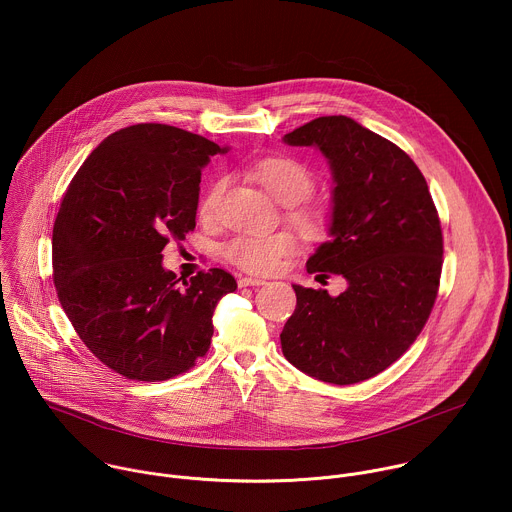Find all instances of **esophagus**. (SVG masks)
I'll return each mask as SVG.
<instances>
[{"label": "esophagus", "mask_w": 512, "mask_h": 512, "mask_svg": "<svg viewBox=\"0 0 512 512\" xmlns=\"http://www.w3.org/2000/svg\"><path fill=\"white\" fill-rule=\"evenodd\" d=\"M249 285H265V279H261V277H239V287H249Z\"/></svg>", "instance_id": "1"}]
</instances>
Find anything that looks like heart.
Wrapping results in <instances>:
<instances>
[{
  "label": "heart",
  "instance_id": "1",
  "mask_svg": "<svg viewBox=\"0 0 512 512\" xmlns=\"http://www.w3.org/2000/svg\"><path fill=\"white\" fill-rule=\"evenodd\" d=\"M257 182L285 206L300 204L314 190L312 172L291 158L275 156L261 160L253 170ZM225 182H214L200 202V214L206 218L212 214L218 196H221ZM289 218L298 229L312 235L320 229V216L314 210L300 208L291 210ZM296 237L287 231H277L269 235H237L225 243L223 255L229 263L251 271V273H271L281 261L296 251Z\"/></svg>",
  "mask_w": 512,
  "mask_h": 512
}]
</instances>
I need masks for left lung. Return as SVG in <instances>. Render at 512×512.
Here are the masks:
<instances>
[{
    "instance_id": "8db88e82",
    "label": "left lung",
    "mask_w": 512,
    "mask_h": 512,
    "mask_svg": "<svg viewBox=\"0 0 512 512\" xmlns=\"http://www.w3.org/2000/svg\"><path fill=\"white\" fill-rule=\"evenodd\" d=\"M283 141L312 145L328 160L330 239L306 267L316 279L336 273L348 283L336 298L294 285L283 356L324 383L367 381L415 342L431 314L444 261L440 216L413 160L350 117H318Z\"/></svg>"
}]
</instances>
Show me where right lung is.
Returning a JSON list of instances; mask_svg holds the SVG:
<instances>
[{
    "label": "right lung",
    "instance_id": "1",
    "mask_svg": "<svg viewBox=\"0 0 512 512\" xmlns=\"http://www.w3.org/2000/svg\"><path fill=\"white\" fill-rule=\"evenodd\" d=\"M214 141L162 123L105 137L72 178L52 231L58 300L87 348L133 381H166L208 352L212 314L237 289L225 269L182 285L162 251L196 227Z\"/></svg>",
    "mask_w": 512,
    "mask_h": 512
}]
</instances>
